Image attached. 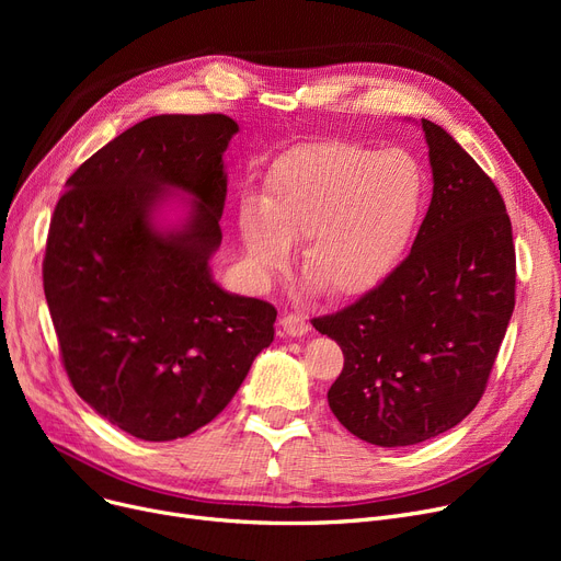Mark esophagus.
Instances as JSON below:
<instances>
[{
	"mask_svg": "<svg viewBox=\"0 0 561 561\" xmlns=\"http://www.w3.org/2000/svg\"><path fill=\"white\" fill-rule=\"evenodd\" d=\"M279 325L284 330V334H288V336H305L309 332V322L300 313H284Z\"/></svg>",
	"mask_w": 561,
	"mask_h": 561,
	"instance_id": "esophagus-1",
	"label": "esophagus"
}]
</instances>
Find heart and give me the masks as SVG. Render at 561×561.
I'll use <instances>...</instances> for the list:
<instances>
[{"label": "heart", "instance_id": "obj_1", "mask_svg": "<svg viewBox=\"0 0 561 561\" xmlns=\"http://www.w3.org/2000/svg\"><path fill=\"white\" fill-rule=\"evenodd\" d=\"M423 170L398 147L305 142L265 176L261 199L239 209V239L256 282H271L305 243L300 268L330 298H355L385 277L414 229Z\"/></svg>", "mask_w": 561, "mask_h": 561}]
</instances>
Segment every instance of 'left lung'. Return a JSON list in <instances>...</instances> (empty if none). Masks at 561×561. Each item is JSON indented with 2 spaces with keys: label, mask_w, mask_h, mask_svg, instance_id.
<instances>
[{
  "label": "left lung",
  "mask_w": 561,
  "mask_h": 561,
  "mask_svg": "<svg viewBox=\"0 0 561 561\" xmlns=\"http://www.w3.org/2000/svg\"><path fill=\"white\" fill-rule=\"evenodd\" d=\"M421 125L434 188L409 256L355 305L311 320L345 359L332 414L381 448L421 444L476 409L516 302L503 195L444 127Z\"/></svg>",
  "instance_id": "left-lung-1"
}]
</instances>
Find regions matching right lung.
<instances>
[{"label": "right lung", "mask_w": 561, "mask_h": 561, "mask_svg": "<svg viewBox=\"0 0 561 561\" xmlns=\"http://www.w3.org/2000/svg\"><path fill=\"white\" fill-rule=\"evenodd\" d=\"M236 131L222 113L147 117L77 168L49 222L43 286L66 373L142 440L211 423L275 339L273 305L211 277ZM165 190L194 197L180 228L156 225Z\"/></svg>", "instance_id": "1"}]
</instances>
